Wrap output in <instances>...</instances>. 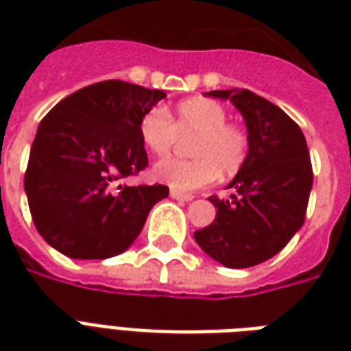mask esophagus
<instances>
[{"label": "esophagus", "instance_id": "1", "mask_svg": "<svg viewBox=\"0 0 351 351\" xmlns=\"http://www.w3.org/2000/svg\"><path fill=\"white\" fill-rule=\"evenodd\" d=\"M170 197L178 201H192V195L181 194V192H178V190H170Z\"/></svg>", "mask_w": 351, "mask_h": 351}]
</instances>
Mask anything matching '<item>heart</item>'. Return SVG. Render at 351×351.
Here are the masks:
<instances>
[{
	"label": "heart",
	"mask_w": 351,
	"mask_h": 351,
	"mask_svg": "<svg viewBox=\"0 0 351 351\" xmlns=\"http://www.w3.org/2000/svg\"><path fill=\"white\" fill-rule=\"evenodd\" d=\"M229 113L213 99L195 97L178 106L173 122L167 108L156 106L141 119L138 133L146 150L165 157L178 145L179 137L192 138L190 156L179 161L165 159L154 167V179L178 192H194L216 181L218 173L232 178L247 162L251 137L238 122H229Z\"/></svg>",
	"instance_id": "obj_1"
}]
</instances>
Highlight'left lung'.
<instances>
[{
	"label": "left lung",
	"mask_w": 351,
	"mask_h": 351,
	"mask_svg": "<svg viewBox=\"0 0 351 351\" xmlns=\"http://www.w3.org/2000/svg\"><path fill=\"white\" fill-rule=\"evenodd\" d=\"M229 99L245 119L251 152L229 189L230 199L210 195L216 218L195 230L197 245L223 263L243 269L278 254L304 225L313 168L298 124L278 106L249 89L210 91Z\"/></svg>",
	"instance_id": "left-lung-1"
}]
</instances>
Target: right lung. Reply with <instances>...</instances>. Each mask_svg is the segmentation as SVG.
I'll return each mask as SVG.
<instances>
[{
    "mask_svg": "<svg viewBox=\"0 0 351 351\" xmlns=\"http://www.w3.org/2000/svg\"><path fill=\"white\" fill-rule=\"evenodd\" d=\"M167 97L104 80L60 100L38 126L25 172L32 221L56 251L78 260L121 254L141 234L165 184H124L148 167L138 124Z\"/></svg>",
    "mask_w": 351,
    "mask_h": 351,
    "instance_id": "add662e5",
    "label": "right lung"
}]
</instances>
